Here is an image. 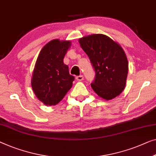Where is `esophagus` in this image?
<instances>
[{
	"label": "esophagus",
	"instance_id": "obj_1",
	"mask_svg": "<svg viewBox=\"0 0 156 156\" xmlns=\"http://www.w3.org/2000/svg\"><path fill=\"white\" fill-rule=\"evenodd\" d=\"M76 80L80 82V81H82L83 80V75H80V76H76Z\"/></svg>",
	"mask_w": 156,
	"mask_h": 156
}]
</instances>
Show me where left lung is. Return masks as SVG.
Masks as SVG:
<instances>
[{
  "mask_svg": "<svg viewBox=\"0 0 156 156\" xmlns=\"http://www.w3.org/2000/svg\"><path fill=\"white\" fill-rule=\"evenodd\" d=\"M89 56L96 77L91 83L94 91L105 100L119 96L125 89L128 61L122 48L108 36L96 34L79 39Z\"/></svg>",
  "mask_w": 156,
  "mask_h": 156,
  "instance_id": "obj_1",
  "label": "left lung"
}]
</instances>
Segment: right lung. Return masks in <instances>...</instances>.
<instances>
[{
    "label": "right lung",
    "mask_w": 156,
    "mask_h": 156,
    "mask_svg": "<svg viewBox=\"0 0 156 156\" xmlns=\"http://www.w3.org/2000/svg\"><path fill=\"white\" fill-rule=\"evenodd\" d=\"M71 46L69 41L53 39L45 45L36 62L31 87L38 99L46 105H55L73 87L74 77L63 59Z\"/></svg>",
    "instance_id": "add662e5"
}]
</instances>
